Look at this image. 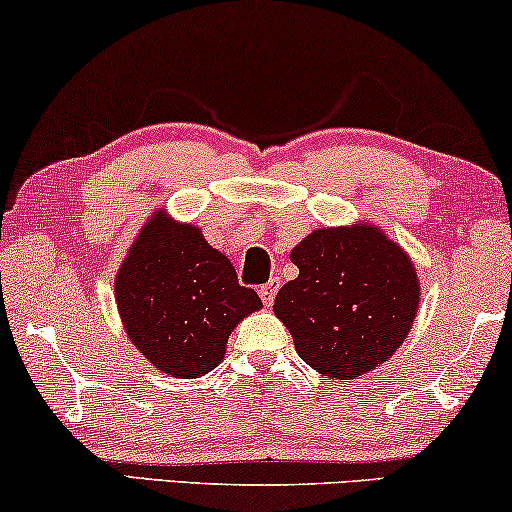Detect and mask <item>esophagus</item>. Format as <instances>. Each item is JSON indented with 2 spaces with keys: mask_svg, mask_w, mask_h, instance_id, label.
<instances>
[{
  "mask_svg": "<svg viewBox=\"0 0 512 512\" xmlns=\"http://www.w3.org/2000/svg\"><path fill=\"white\" fill-rule=\"evenodd\" d=\"M279 286H282V279L272 277V279H268V282H265V284L261 286V289H258V293H261V300H263L265 307H270L272 303H275V296H277Z\"/></svg>",
  "mask_w": 512,
  "mask_h": 512,
  "instance_id": "1",
  "label": "esophagus"
}]
</instances>
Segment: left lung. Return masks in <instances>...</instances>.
Returning a JSON list of instances; mask_svg holds the SVG:
<instances>
[{
	"label": "left lung",
	"mask_w": 512,
	"mask_h": 512,
	"mask_svg": "<svg viewBox=\"0 0 512 512\" xmlns=\"http://www.w3.org/2000/svg\"><path fill=\"white\" fill-rule=\"evenodd\" d=\"M291 261L298 277L279 289L275 314L314 370L354 380L408 338L419 282L405 251L377 228L314 230Z\"/></svg>",
	"instance_id": "left-lung-1"
}]
</instances>
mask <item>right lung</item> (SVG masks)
Returning a JSON list of instances; mask_svg holds the SVG:
<instances>
[{
  "mask_svg": "<svg viewBox=\"0 0 512 512\" xmlns=\"http://www.w3.org/2000/svg\"><path fill=\"white\" fill-rule=\"evenodd\" d=\"M116 303L130 340L158 370L198 377L219 366L237 321L261 307L249 286L198 228L158 212L116 277Z\"/></svg>",
  "mask_w": 512,
  "mask_h": 512,
  "instance_id": "1",
  "label": "right lung"
}]
</instances>
